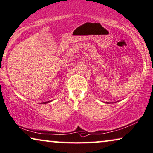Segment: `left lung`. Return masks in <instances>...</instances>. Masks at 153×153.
<instances>
[{
	"label": "left lung",
	"mask_w": 153,
	"mask_h": 153,
	"mask_svg": "<svg viewBox=\"0 0 153 153\" xmlns=\"http://www.w3.org/2000/svg\"><path fill=\"white\" fill-rule=\"evenodd\" d=\"M106 103H108V102H106Z\"/></svg>",
	"instance_id": "left-lung-1"
}]
</instances>
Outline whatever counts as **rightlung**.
<instances>
[{
    "label": "right lung",
    "instance_id": "right-lung-1",
    "mask_svg": "<svg viewBox=\"0 0 153 153\" xmlns=\"http://www.w3.org/2000/svg\"><path fill=\"white\" fill-rule=\"evenodd\" d=\"M51 101H48V102H43V104H47V103H49V102H51Z\"/></svg>",
    "mask_w": 153,
    "mask_h": 153
}]
</instances>
